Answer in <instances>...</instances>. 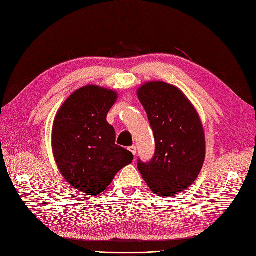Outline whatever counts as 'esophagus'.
<instances>
[{
    "label": "esophagus",
    "instance_id": "34e87169",
    "mask_svg": "<svg viewBox=\"0 0 256 256\" xmlns=\"http://www.w3.org/2000/svg\"><path fill=\"white\" fill-rule=\"evenodd\" d=\"M128 150H130L134 156H136V152H137V147H136L135 145L130 146V147H128Z\"/></svg>",
    "mask_w": 256,
    "mask_h": 256
}]
</instances>
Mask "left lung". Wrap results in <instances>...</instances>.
I'll use <instances>...</instances> for the list:
<instances>
[{
	"instance_id": "obj_1",
	"label": "left lung",
	"mask_w": 256,
	"mask_h": 256,
	"mask_svg": "<svg viewBox=\"0 0 256 256\" xmlns=\"http://www.w3.org/2000/svg\"><path fill=\"white\" fill-rule=\"evenodd\" d=\"M138 98L154 132L156 152L150 162L138 158L142 178L160 197L176 196L197 178L206 156L204 132L190 100L176 87L150 82Z\"/></svg>"
}]
</instances>
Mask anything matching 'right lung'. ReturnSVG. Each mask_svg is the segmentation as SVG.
<instances>
[{
    "instance_id": "obj_1",
    "label": "right lung",
    "mask_w": 256,
    "mask_h": 256,
    "mask_svg": "<svg viewBox=\"0 0 256 256\" xmlns=\"http://www.w3.org/2000/svg\"><path fill=\"white\" fill-rule=\"evenodd\" d=\"M117 93L98 86L80 88L65 100L54 121L52 144L64 178L87 195L104 192L134 156L118 146L106 115Z\"/></svg>"
}]
</instances>
